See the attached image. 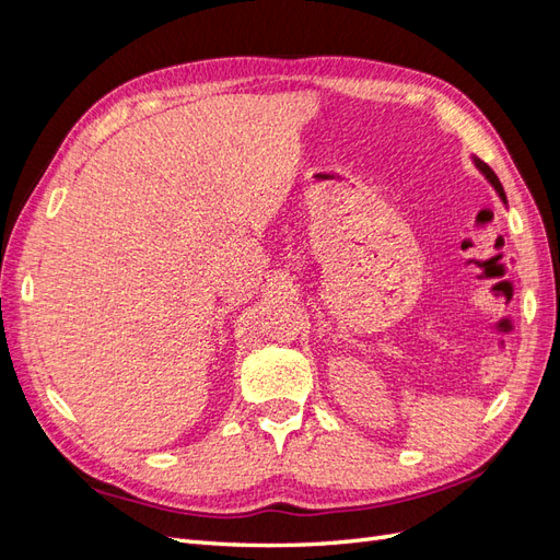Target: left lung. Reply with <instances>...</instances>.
I'll return each instance as SVG.
<instances>
[{
  "mask_svg": "<svg viewBox=\"0 0 560 560\" xmlns=\"http://www.w3.org/2000/svg\"><path fill=\"white\" fill-rule=\"evenodd\" d=\"M474 163H477V167H479V171L486 175V179L490 182V184H493L495 186V191L500 194V198L506 202V198H504V189H502V184H500V179H498V175L493 173V171H490V167L483 163V161H479V159H474Z\"/></svg>",
  "mask_w": 560,
  "mask_h": 560,
  "instance_id": "left-lung-1",
  "label": "left lung"
}]
</instances>
